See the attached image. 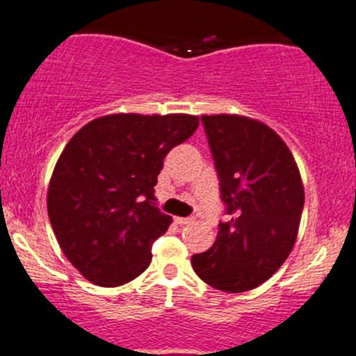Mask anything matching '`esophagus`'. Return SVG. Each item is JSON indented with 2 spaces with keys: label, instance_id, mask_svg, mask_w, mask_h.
<instances>
[{
  "label": "esophagus",
  "instance_id": "34e87169",
  "mask_svg": "<svg viewBox=\"0 0 356 356\" xmlns=\"http://www.w3.org/2000/svg\"><path fill=\"white\" fill-rule=\"evenodd\" d=\"M175 221H177L178 225H190V223H193V218H175Z\"/></svg>",
  "mask_w": 356,
  "mask_h": 356
}]
</instances>
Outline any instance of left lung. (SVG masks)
Listing matches in <instances>:
<instances>
[{"instance_id":"obj_1","label":"left lung","mask_w":356,"mask_h":356,"mask_svg":"<svg viewBox=\"0 0 356 356\" xmlns=\"http://www.w3.org/2000/svg\"><path fill=\"white\" fill-rule=\"evenodd\" d=\"M220 179L227 221L192 268L214 289L245 293L282 266L296 242L305 190L293 154L263 122L242 115L200 118Z\"/></svg>"}]
</instances>
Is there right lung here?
Segmentation results:
<instances>
[{"label": "right lung", "instance_id": "add662e5", "mask_svg": "<svg viewBox=\"0 0 356 356\" xmlns=\"http://www.w3.org/2000/svg\"><path fill=\"white\" fill-rule=\"evenodd\" d=\"M188 114H111L70 138L48 186V216L63 254L102 287L136 279L171 216L156 207L154 186L173 147L195 133Z\"/></svg>", "mask_w": 356, "mask_h": 356}]
</instances>
